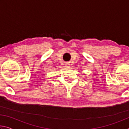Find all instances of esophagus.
<instances>
[{
	"label": "esophagus",
	"mask_w": 129,
	"mask_h": 129,
	"mask_svg": "<svg viewBox=\"0 0 129 129\" xmlns=\"http://www.w3.org/2000/svg\"><path fill=\"white\" fill-rule=\"evenodd\" d=\"M69 66H70L69 63H67V64H66V67H67V68H69Z\"/></svg>",
	"instance_id": "34e87169"
}]
</instances>
